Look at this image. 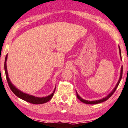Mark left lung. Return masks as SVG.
I'll use <instances>...</instances> for the list:
<instances>
[{"label": "left lung", "instance_id": "1", "mask_svg": "<svg viewBox=\"0 0 128 128\" xmlns=\"http://www.w3.org/2000/svg\"><path fill=\"white\" fill-rule=\"evenodd\" d=\"M118 49H119V52H120V58L122 60V56H121V50H120V46H118ZM122 74H123V66L121 67V70H120V77H119V79H118V82H117L116 85V86L114 87V88H113V89L112 90V91L111 92L110 94H108L107 96H106L105 98H102L101 100H92V101H90V100H83V99H82V98H81L80 96L78 95V94H77V92H76V97H77V98L78 99V100H80V101H82V102L84 103V104H100V103H101V102H103L106 101L108 100V99H109L112 96V94L114 93V92L116 91V88H118V84H119L120 82V80L122 79Z\"/></svg>", "mask_w": 128, "mask_h": 128}]
</instances>
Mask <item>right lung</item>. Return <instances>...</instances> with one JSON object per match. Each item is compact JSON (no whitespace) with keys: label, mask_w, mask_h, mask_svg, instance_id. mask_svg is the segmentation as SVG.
<instances>
[{"label":"right lung","mask_w":128,"mask_h":128,"mask_svg":"<svg viewBox=\"0 0 128 128\" xmlns=\"http://www.w3.org/2000/svg\"><path fill=\"white\" fill-rule=\"evenodd\" d=\"M8 58V54L6 56L5 60H4V71H5V74H6V80L8 83L9 86L12 92L17 97L20 98L22 100H25V101L28 102L31 104H44L46 102H47L48 101H49L52 98V97L53 96L55 92L56 88L54 90L52 94H50V95L47 96L46 97H35L33 95H30L29 94H27L26 93L22 92L20 90L18 89L12 83L10 82V78L8 76V73L7 70V66H6V60Z\"/></svg>","instance_id":"right-lung-1"}]
</instances>
